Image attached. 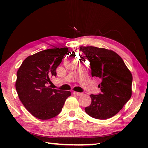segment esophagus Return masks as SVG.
Here are the masks:
<instances>
[{
    "instance_id": "esophagus-1",
    "label": "esophagus",
    "mask_w": 148,
    "mask_h": 148,
    "mask_svg": "<svg viewBox=\"0 0 148 148\" xmlns=\"http://www.w3.org/2000/svg\"><path fill=\"white\" fill-rule=\"evenodd\" d=\"M73 94L75 95V96H81L83 94H82V93H80V92H73Z\"/></svg>"
}]
</instances>
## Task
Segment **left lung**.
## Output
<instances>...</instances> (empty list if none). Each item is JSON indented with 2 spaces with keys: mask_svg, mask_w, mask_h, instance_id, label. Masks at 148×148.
<instances>
[{
  "mask_svg": "<svg viewBox=\"0 0 148 148\" xmlns=\"http://www.w3.org/2000/svg\"><path fill=\"white\" fill-rule=\"evenodd\" d=\"M90 62L92 77L101 81V92L91 94L92 103L86 107L89 116L107 119L116 114L131 97L133 77L121 57L112 50L94 46H80Z\"/></svg>",
  "mask_w": 148,
  "mask_h": 148,
  "instance_id": "8db88e82",
  "label": "left lung"
}]
</instances>
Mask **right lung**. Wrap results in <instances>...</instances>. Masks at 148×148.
<instances>
[{
    "mask_svg": "<svg viewBox=\"0 0 148 148\" xmlns=\"http://www.w3.org/2000/svg\"><path fill=\"white\" fill-rule=\"evenodd\" d=\"M68 48H50L28 56L17 71L15 88L25 108L36 118L47 120L61 112L69 91L50 88L47 84L67 53Z\"/></svg>",
    "mask_w": 148,
    "mask_h": 148,
    "instance_id": "add662e5",
    "label": "right lung"
}]
</instances>
